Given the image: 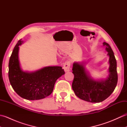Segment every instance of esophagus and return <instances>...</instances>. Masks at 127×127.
Masks as SVG:
<instances>
[{
    "instance_id": "34e87169",
    "label": "esophagus",
    "mask_w": 127,
    "mask_h": 127,
    "mask_svg": "<svg viewBox=\"0 0 127 127\" xmlns=\"http://www.w3.org/2000/svg\"><path fill=\"white\" fill-rule=\"evenodd\" d=\"M63 68L65 72H68L70 71V63L69 61H66L64 63L63 65Z\"/></svg>"
}]
</instances>
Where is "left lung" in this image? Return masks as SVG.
<instances>
[{"label": "left lung", "mask_w": 127, "mask_h": 127, "mask_svg": "<svg viewBox=\"0 0 127 127\" xmlns=\"http://www.w3.org/2000/svg\"><path fill=\"white\" fill-rule=\"evenodd\" d=\"M109 56V75L105 80H95L86 70L83 63L75 62L72 67L74 78L72 83V90L81 99L91 102H100L111 95L116 87L118 75L117 62L110 46L103 42Z\"/></svg>", "instance_id": "1"}]
</instances>
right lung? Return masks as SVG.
<instances>
[{
	"instance_id": "right-lung-1",
	"label": "right lung",
	"mask_w": 127,
	"mask_h": 127,
	"mask_svg": "<svg viewBox=\"0 0 127 127\" xmlns=\"http://www.w3.org/2000/svg\"><path fill=\"white\" fill-rule=\"evenodd\" d=\"M22 39L16 45L9 63V79L12 88L22 98L34 100L50 95L56 80L65 74L61 66H46L34 72H26L21 68L18 59L19 46Z\"/></svg>"
}]
</instances>
